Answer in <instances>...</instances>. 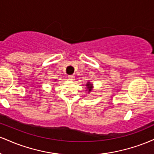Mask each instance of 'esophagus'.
I'll use <instances>...</instances> for the list:
<instances>
[{"instance_id": "obj_1", "label": "esophagus", "mask_w": 154, "mask_h": 154, "mask_svg": "<svg viewBox=\"0 0 154 154\" xmlns=\"http://www.w3.org/2000/svg\"><path fill=\"white\" fill-rule=\"evenodd\" d=\"M67 77H68V79H69V80H74L75 79V75H69L67 76Z\"/></svg>"}]
</instances>
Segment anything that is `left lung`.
I'll return each mask as SVG.
<instances>
[{"label":"left lung","instance_id":"left-lung-1","mask_svg":"<svg viewBox=\"0 0 154 154\" xmlns=\"http://www.w3.org/2000/svg\"><path fill=\"white\" fill-rule=\"evenodd\" d=\"M86 86H87V91H88V93H89L90 92L92 91V88H93V85H92L91 83L89 82L87 83Z\"/></svg>","mask_w":154,"mask_h":154}]
</instances>
